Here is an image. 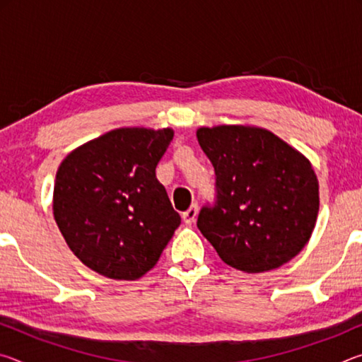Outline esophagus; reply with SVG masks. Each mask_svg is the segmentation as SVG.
Listing matches in <instances>:
<instances>
[{"mask_svg":"<svg viewBox=\"0 0 362 362\" xmlns=\"http://www.w3.org/2000/svg\"><path fill=\"white\" fill-rule=\"evenodd\" d=\"M196 214H198V206H196V204H192V206H189V209H188V211H185V212L182 214L183 222H185L187 225H192V223H194Z\"/></svg>","mask_w":362,"mask_h":362,"instance_id":"1","label":"esophagus"}]
</instances>
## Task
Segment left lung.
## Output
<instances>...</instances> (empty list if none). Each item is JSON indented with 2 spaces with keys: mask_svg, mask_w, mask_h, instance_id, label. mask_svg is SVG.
Returning a JSON list of instances; mask_svg holds the SVG:
<instances>
[{
  "mask_svg": "<svg viewBox=\"0 0 362 362\" xmlns=\"http://www.w3.org/2000/svg\"><path fill=\"white\" fill-rule=\"evenodd\" d=\"M196 137L217 187V203L201 209L198 228L220 259L246 273L293 259L310 241L320 211L310 159L257 126H203Z\"/></svg>",
  "mask_w": 362,
  "mask_h": 362,
  "instance_id": "obj_1",
  "label": "left lung"
}]
</instances>
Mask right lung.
<instances>
[{
	"instance_id": "1",
	"label": "right lung",
	"mask_w": 362,
	"mask_h": 362,
	"mask_svg": "<svg viewBox=\"0 0 362 362\" xmlns=\"http://www.w3.org/2000/svg\"><path fill=\"white\" fill-rule=\"evenodd\" d=\"M173 139L170 127H118L60 163L54 218L71 252L93 272L136 281L156 265L180 225L155 173Z\"/></svg>"
}]
</instances>
